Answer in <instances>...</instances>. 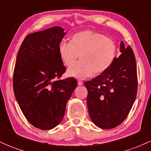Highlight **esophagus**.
Segmentation results:
<instances>
[{
  "label": "esophagus",
  "mask_w": 151,
  "mask_h": 151,
  "mask_svg": "<svg viewBox=\"0 0 151 151\" xmlns=\"http://www.w3.org/2000/svg\"><path fill=\"white\" fill-rule=\"evenodd\" d=\"M77 83H78V85H79V86H81V85H82V84H83V81H81V80H78Z\"/></svg>",
  "instance_id": "1"
}]
</instances>
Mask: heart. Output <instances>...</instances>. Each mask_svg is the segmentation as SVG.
I'll use <instances>...</instances> for the list:
<instances>
[{"label":"heart","instance_id":"heart-1","mask_svg":"<svg viewBox=\"0 0 151 151\" xmlns=\"http://www.w3.org/2000/svg\"><path fill=\"white\" fill-rule=\"evenodd\" d=\"M58 52L62 63L71 66L79 55L81 60L67 70V75L85 79L95 74H101L110 68L116 59L117 47L114 40L104 35L92 30L74 34L70 42H60Z\"/></svg>","mask_w":151,"mask_h":151}]
</instances>
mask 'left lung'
I'll return each mask as SVG.
<instances>
[{
    "label": "left lung",
    "mask_w": 151,
    "mask_h": 151,
    "mask_svg": "<svg viewBox=\"0 0 151 151\" xmlns=\"http://www.w3.org/2000/svg\"><path fill=\"white\" fill-rule=\"evenodd\" d=\"M121 54L110 68L84 83L87 106L93 124L103 129L120 125L129 115L136 99L138 77L132 48L120 44Z\"/></svg>",
    "instance_id": "8db88e82"
}]
</instances>
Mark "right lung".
<instances>
[{"mask_svg":"<svg viewBox=\"0 0 151 151\" xmlns=\"http://www.w3.org/2000/svg\"><path fill=\"white\" fill-rule=\"evenodd\" d=\"M65 35L56 27L29 34L18 50L13 72V91L27 120L35 127L50 130L61 122L66 104L77 85L66 72L58 52Z\"/></svg>","mask_w":151,"mask_h":151,"instance_id":"right-lung-1","label":"right lung"}]
</instances>
